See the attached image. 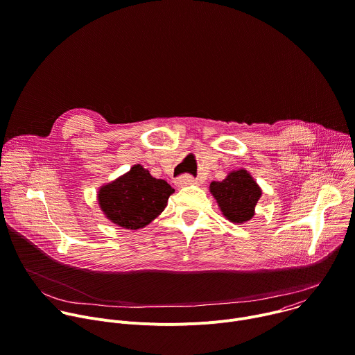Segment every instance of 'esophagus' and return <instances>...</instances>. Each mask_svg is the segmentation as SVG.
Returning <instances> with one entry per match:
<instances>
[{
  "label": "esophagus",
  "mask_w": 355,
  "mask_h": 355,
  "mask_svg": "<svg viewBox=\"0 0 355 355\" xmlns=\"http://www.w3.org/2000/svg\"><path fill=\"white\" fill-rule=\"evenodd\" d=\"M198 180H195L192 175H182L177 180L178 187H188V185H196Z\"/></svg>",
  "instance_id": "obj_1"
}]
</instances>
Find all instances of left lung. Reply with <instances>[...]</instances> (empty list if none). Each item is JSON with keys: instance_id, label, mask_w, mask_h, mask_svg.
I'll return each mask as SVG.
<instances>
[{"instance_id": "left-lung-1", "label": "left lung", "mask_w": 355, "mask_h": 355, "mask_svg": "<svg viewBox=\"0 0 355 355\" xmlns=\"http://www.w3.org/2000/svg\"><path fill=\"white\" fill-rule=\"evenodd\" d=\"M209 188L221 213L237 224L254 217L255 206L262 196L261 187L244 168L228 173L223 181H213Z\"/></svg>"}]
</instances>
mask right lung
I'll use <instances>...</instances> for the list:
<instances>
[{
	"mask_svg": "<svg viewBox=\"0 0 355 355\" xmlns=\"http://www.w3.org/2000/svg\"><path fill=\"white\" fill-rule=\"evenodd\" d=\"M174 192L164 180H157L141 164L98 189L100 209L111 223L138 230L155 220Z\"/></svg>",
	"mask_w": 355,
	"mask_h": 355,
	"instance_id": "1",
	"label": "right lung"
}]
</instances>
